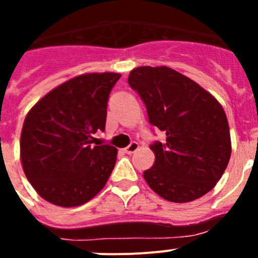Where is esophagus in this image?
<instances>
[{
	"instance_id": "obj_1",
	"label": "esophagus",
	"mask_w": 258,
	"mask_h": 258,
	"mask_svg": "<svg viewBox=\"0 0 258 258\" xmlns=\"http://www.w3.org/2000/svg\"><path fill=\"white\" fill-rule=\"evenodd\" d=\"M137 149H139V144H137V142H131V144L124 149V152H126V154H134Z\"/></svg>"
}]
</instances>
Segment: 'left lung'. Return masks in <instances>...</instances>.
<instances>
[{
	"label": "left lung",
	"mask_w": 258,
	"mask_h": 258,
	"mask_svg": "<svg viewBox=\"0 0 258 258\" xmlns=\"http://www.w3.org/2000/svg\"><path fill=\"white\" fill-rule=\"evenodd\" d=\"M128 84L146 106L149 122L166 135L150 146L155 164L144 171L149 186L174 203L196 201L218 182L231 157L228 121L221 103L167 67H139Z\"/></svg>",
	"instance_id": "obj_1"
}]
</instances>
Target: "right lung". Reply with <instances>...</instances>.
I'll use <instances>...</instances> for the list:
<instances>
[{
  "label": "right lung",
  "instance_id": "right-lung-1",
  "mask_svg": "<svg viewBox=\"0 0 258 258\" xmlns=\"http://www.w3.org/2000/svg\"><path fill=\"white\" fill-rule=\"evenodd\" d=\"M118 73H89L50 91L27 113L20 140L22 169L41 198L82 206L106 185L117 149L94 146L104 131L109 93Z\"/></svg>",
  "mask_w": 258,
  "mask_h": 258
}]
</instances>
